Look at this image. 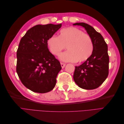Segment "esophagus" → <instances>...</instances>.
I'll return each mask as SVG.
<instances>
[{"instance_id": "34e87169", "label": "esophagus", "mask_w": 124, "mask_h": 124, "mask_svg": "<svg viewBox=\"0 0 124 124\" xmlns=\"http://www.w3.org/2000/svg\"><path fill=\"white\" fill-rule=\"evenodd\" d=\"M61 66H62V68H63L65 67V66H66V64L65 63H62V62H61Z\"/></svg>"}]
</instances>
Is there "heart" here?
Segmentation results:
<instances>
[{
	"instance_id": "heart-1",
	"label": "heart",
	"mask_w": 124,
	"mask_h": 124,
	"mask_svg": "<svg viewBox=\"0 0 124 124\" xmlns=\"http://www.w3.org/2000/svg\"><path fill=\"white\" fill-rule=\"evenodd\" d=\"M47 45L55 56H58L67 46L68 50L59 56L61 61L66 62H84L92 55L93 50L91 37L74 27L62 29L58 37L51 36L47 41Z\"/></svg>"
}]
</instances>
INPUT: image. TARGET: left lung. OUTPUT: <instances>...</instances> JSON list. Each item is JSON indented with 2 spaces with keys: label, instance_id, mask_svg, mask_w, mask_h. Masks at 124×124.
<instances>
[{
  "label": "left lung",
  "instance_id": "left-lung-1",
  "mask_svg": "<svg viewBox=\"0 0 124 124\" xmlns=\"http://www.w3.org/2000/svg\"><path fill=\"white\" fill-rule=\"evenodd\" d=\"M73 25L82 26L92 39L93 50L90 57L79 66H76L73 79L80 87L85 89L98 88L106 80L108 74L109 57L108 46L100 33L92 26L84 23Z\"/></svg>",
  "mask_w": 124,
  "mask_h": 124
}]
</instances>
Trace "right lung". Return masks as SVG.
Segmentation results:
<instances>
[{"label":"right lung","instance_id":"obj_1","mask_svg":"<svg viewBox=\"0 0 124 124\" xmlns=\"http://www.w3.org/2000/svg\"><path fill=\"white\" fill-rule=\"evenodd\" d=\"M62 24L37 25L22 37L17 50L16 72L25 87L35 93L53 89L62 67L48 50L47 41Z\"/></svg>","mask_w":124,"mask_h":124}]
</instances>
